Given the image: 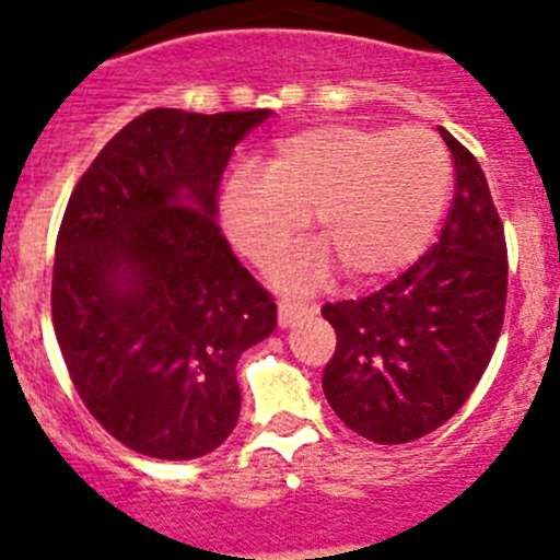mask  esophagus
I'll list each match as a JSON object with an SVG mask.
<instances>
[{
	"instance_id": "1",
	"label": "esophagus",
	"mask_w": 560,
	"mask_h": 560,
	"mask_svg": "<svg viewBox=\"0 0 560 560\" xmlns=\"http://www.w3.org/2000/svg\"><path fill=\"white\" fill-rule=\"evenodd\" d=\"M314 314V308L308 303L295 301V298H281L279 301V325L281 327H290L292 322L303 319V316Z\"/></svg>"
}]
</instances>
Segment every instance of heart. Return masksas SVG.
Here are the masks:
<instances>
[{
	"label": "heart",
	"instance_id": "1",
	"mask_svg": "<svg viewBox=\"0 0 560 560\" xmlns=\"http://www.w3.org/2000/svg\"><path fill=\"white\" fill-rule=\"evenodd\" d=\"M450 191L453 162L428 129L316 124L276 140L262 173L230 175L219 213L254 265L279 257L312 213L325 244L276 265L281 287L319 284L332 257L352 281H380L425 252Z\"/></svg>",
	"mask_w": 560,
	"mask_h": 560
}]
</instances>
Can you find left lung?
<instances>
[{
    "mask_svg": "<svg viewBox=\"0 0 560 560\" xmlns=\"http://www.w3.org/2000/svg\"><path fill=\"white\" fill-rule=\"evenodd\" d=\"M455 197L439 244L360 301L325 303L336 352L322 389L341 422L376 444L436 431L482 380L506 306L504 224L471 151L439 129Z\"/></svg>",
    "mask_w": 560,
    "mask_h": 560,
    "instance_id": "1",
    "label": "left lung"
}]
</instances>
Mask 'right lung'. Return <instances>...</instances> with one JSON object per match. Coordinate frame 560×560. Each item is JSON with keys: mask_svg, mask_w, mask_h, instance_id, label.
<instances>
[{"mask_svg": "<svg viewBox=\"0 0 560 560\" xmlns=\"http://www.w3.org/2000/svg\"><path fill=\"white\" fill-rule=\"evenodd\" d=\"M270 110L132 118L81 175L56 238V341L78 395L124 447L191 460L241 415L235 365L276 327L270 292L217 224L224 167Z\"/></svg>", "mask_w": 560, "mask_h": 560, "instance_id": "1", "label": "right lung"}]
</instances>
